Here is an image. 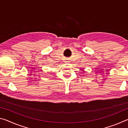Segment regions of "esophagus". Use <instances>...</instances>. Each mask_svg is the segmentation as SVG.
I'll return each mask as SVG.
<instances>
[{
  "mask_svg": "<svg viewBox=\"0 0 128 128\" xmlns=\"http://www.w3.org/2000/svg\"><path fill=\"white\" fill-rule=\"evenodd\" d=\"M66 62H68V61H66Z\"/></svg>",
  "mask_w": 128,
  "mask_h": 128,
  "instance_id": "esophagus-1",
  "label": "esophagus"
}]
</instances>
